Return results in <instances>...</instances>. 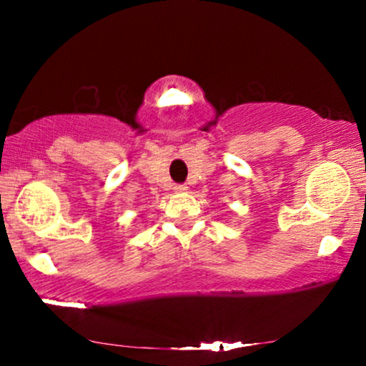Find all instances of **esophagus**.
Segmentation results:
<instances>
[{"label": "esophagus", "mask_w": 366, "mask_h": 366, "mask_svg": "<svg viewBox=\"0 0 366 366\" xmlns=\"http://www.w3.org/2000/svg\"><path fill=\"white\" fill-rule=\"evenodd\" d=\"M175 192H187V186L186 184H179V186H175Z\"/></svg>", "instance_id": "obj_1"}]
</instances>
